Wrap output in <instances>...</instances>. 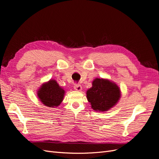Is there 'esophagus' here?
Wrapping results in <instances>:
<instances>
[{
    "instance_id": "34e87169",
    "label": "esophagus",
    "mask_w": 159,
    "mask_h": 159,
    "mask_svg": "<svg viewBox=\"0 0 159 159\" xmlns=\"http://www.w3.org/2000/svg\"><path fill=\"white\" fill-rule=\"evenodd\" d=\"M74 89L78 91H80L81 89H82V87H81V85L80 84H75L74 85Z\"/></svg>"
}]
</instances>
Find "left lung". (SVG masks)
I'll use <instances>...</instances> for the list:
<instances>
[{
	"label": "left lung",
	"mask_w": 159,
	"mask_h": 159,
	"mask_svg": "<svg viewBox=\"0 0 159 159\" xmlns=\"http://www.w3.org/2000/svg\"><path fill=\"white\" fill-rule=\"evenodd\" d=\"M87 99L94 111L105 112L113 107L121 98V89L113 81L95 78L92 87L86 91Z\"/></svg>",
	"instance_id": "1"
}]
</instances>
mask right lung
I'll return each mask as SVG.
<instances>
[{
  "instance_id": "right-lung-1",
  "label": "right lung",
  "mask_w": 159,
  "mask_h": 159,
  "mask_svg": "<svg viewBox=\"0 0 159 159\" xmlns=\"http://www.w3.org/2000/svg\"><path fill=\"white\" fill-rule=\"evenodd\" d=\"M65 90L51 79L42 85L37 91L38 98L42 103L49 107H57L62 102L65 95Z\"/></svg>"
}]
</instances>
